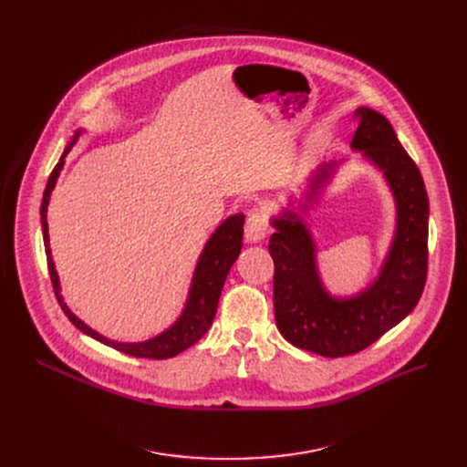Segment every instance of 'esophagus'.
Returning <instances> with one entry per match:
<instances>
[{
    "label": "esophagus",
    "instance_id": "1",
    "mask_svg": "<svg viewBox=\"0 0 467 467\" xmlns=\"http://www.w3.org/2000/svg\"><path fill=\"white\" fill-rule=\"evenodd\" d=\"M248 242H261L268 233V221L261 212H252L246 217V227H244Z\"/></svg>",
    "mask_w": 467,
    "mask_h": 467
}]
</instances>
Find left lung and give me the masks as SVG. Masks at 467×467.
Listing matches in <instances>:
<instances>
[{"instance_id":"8db88e82","label":"left lung","mask_w":467,"mask_h":467,"mask_svg":"<svg viewBox=\"0 0 467 467\" xmlns=\"http://www.w3.org/2000/svg\"><path fill=\"white\" fill-rule=\"evenodd\" d=\"M354 117L358 130L352 147L384 171L398 204L396 238L379 278L352 299L327 296L310 233L293 212L273 219L276 233L268 242L275 261L276 326L293 347L326 358L358 354L398 326L419 303L428 276L430 202L420 170L384 115L359 108ZM333 166L317 170L308 199Z\"/></svg>"}]
</instances>
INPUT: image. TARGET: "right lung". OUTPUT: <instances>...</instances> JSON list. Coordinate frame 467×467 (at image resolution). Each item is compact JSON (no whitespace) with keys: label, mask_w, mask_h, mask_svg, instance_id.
Wrapping results in <instances>:
<instances>
[{"label":"right lung","mask_w":467,"mask_h":467,"mask_svg":"<svg viewBox=\"0 0 467 467\" xmlns=\"http://www.w3.org/2000/svg\"><path fill=\"white\" fill-rule=\"evenodd\" d=\"M81 130L76 132V138L79 136ZM73 138V141H76ZM73 141L64 150V155L60 157V161L57 162V166L53 168L51 176H48L45 192H43V202H41V227H43V242H45V254H47V265H48V275H51V282L57 293V299L64 310V314L69 317V322L76 326L78 329H81L83 333H87L88 337L104 342V345L122 352L129 354L134 358H147V359H166V358H174L180 352H183L185 348L192 347L196 340H199L212 326L213 316L217 310V303H219V296L221 289H223V284L227 280V275L231 271L233 263L236 261L240 250H242V234H244V215H231L229 219H225L223 223L219 225V229L212 234V238L208 240L206 248L199 259V265H196V271L192 276V284H191V291H189V299L185 305L183 314L180 316V320L171 326L170 329H166L164 333H161L155 338H150L145 342H115L109 340L106 337H102L100 333L92 331L87 324H83L79 317L73 314L62 301L60 297V284H58V276L55 271V263L51 259V248H48V229H47V206H48V199H51V191L55 189L57 178L60 174V170L64 166V157L69 153Z\"/></svg>","instance_id":"add662e5"}]
</instances>
